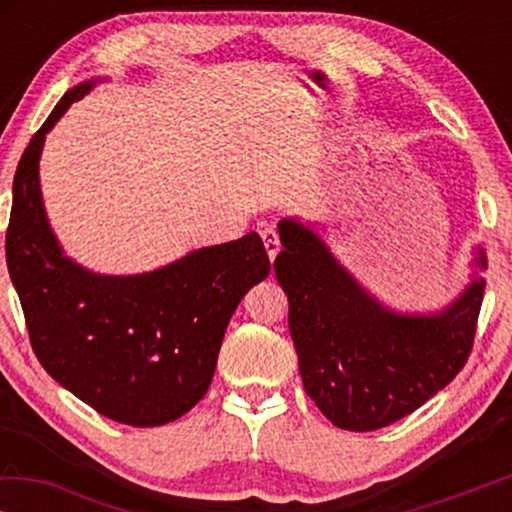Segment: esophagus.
Segmentation results:
<instances>
[{"label":"esophagus","instance_id":"esophagus-1","mask_svg":"<svg viewBox=\"0 0 512 512\" xmlns=\"http://www.w3.org/2000/svg\"><path fill=\"white\" fill-rule=\"evenodd\" d=\"M261 237H263L265 251H268L270 261H275V256L279 254V247H282V244H279L277 230H275V228H263V230H261Z\"/></svg>","mask_w":512,"mask_h":512}]
</instances>
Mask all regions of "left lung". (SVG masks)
Here are the masks:
<instances>
[{"label": "left lung", "mask_w": 512, "mask_h": 512, "mask_svg": "<svg viewBox=\"0 0 512 512\" xmlns=\"http://www.w3.org/2000/svg\"><path fill=\"white\" fill-rule=\"evenodd\" d=\"M275 275L289 296V331L307 396L328 422L375 431L450 384L473 347L485 296V249L471 284L436 312H396L363 289L312 223L279 221Z\"/></svg>", "instance_id": "left-lung-1"}]
</instances>
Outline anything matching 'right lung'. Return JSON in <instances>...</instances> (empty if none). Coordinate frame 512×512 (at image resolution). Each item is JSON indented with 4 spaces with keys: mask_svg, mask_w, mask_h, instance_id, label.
I'll list each match as a JSON object with an SVG mask.
<instances>
[{
    "mask_svg": "<svg viewBox=\"0 0 512 512\" xmlns=\"http://www.w3.org/2000/svg\"><path fill=\"white\" fill-rule=\"evenodd\" d=\"M97 81L67 90L20 158L6 265L46 373L114 422L160 426L207 394L228 321L270 275V258L258 233L139 275H100L65 256L41 198L39 158L53 125Z\"/></svg>",
    "mask_w": 512,
    "mask_h": 512,
    "instance_id": "right-lung-1",
    "label": "right lung"
}]
</instances>
